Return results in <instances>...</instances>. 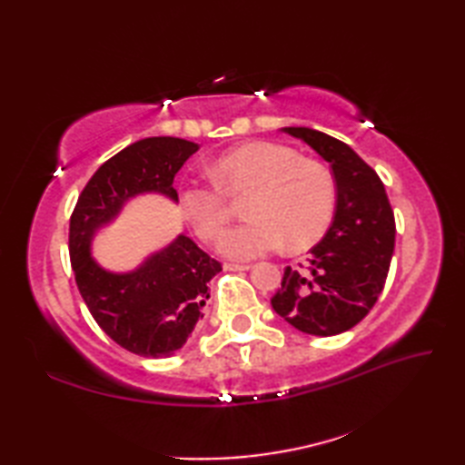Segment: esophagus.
I'll return each instance as SVG.
<instances>
[{"label": "esophagus", "instance_id": "obj_1", "mask_svg": "<svg viewBox=\"0 0 465 465\" xmlns=\"http://www.w3.org/2000/svg\"><path fill=\"white\" fill-rule=\"evenodd\" d=\"M252 265L248 263H223L225 272H248Z\"/></svg>", "mask_w": 465, "mask_h": 465}]
</instances>
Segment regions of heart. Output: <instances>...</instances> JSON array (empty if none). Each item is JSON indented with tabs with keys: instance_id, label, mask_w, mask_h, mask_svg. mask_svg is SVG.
Wrapping results in <instances>:
<instances>
[{
	"instance_id": "obj_1",
	"label": "heart",
	"mask_w": 465,
	"mask_h": 465,
	"mask_svg": "<svg viewBox=\"0 0 465 465\" xmlns=\"http://www.w3.org/2000/svg\"><path fill=\"white\" fill-rule=\"evenodd\" d=\"M215 185L190 183L180 192V210L197 238L220 243L233 207L248 195L252 220L225 235L227 258L252 260L285 248L308 250L328 230L335 210V180L323 163L300 157L292 147L252 142L223 153L210 167Z\"/></svg>"
}]
</instances>
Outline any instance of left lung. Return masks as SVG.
<instances>
[{"mask_svg":"<svg viewBox=\"0 0 465 465\" xmlns=\"http://www.w3.org/2000/svg\"><path fill=\"white\" fill-rule=\"evenodd\" d=\"M330 162L338 205L320 243L298 268H285L272 308L310 335H338L360 323L378 302L396 243L385 187L348 143L310 127H283Z\"/></svg>","mask_w":465,"mask_h":465,"instance_id":"1","label":"left lung"}]
</instances>
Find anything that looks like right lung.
Returning a JSON list of instances; mask_svg holds the SVG:
<instances>
[{
    "mask_svg": "<svg viewBox=\"0 0 465 465\" xmlns=\"http://www.w3.org/2000/svg\"><path fill=\"white\" fill-rule=\"evenodd\" d=\"M197 143L145 137L100 165L69 217V260L77 290L95 323L124 350L143 358L172 355L203 318L207 283L222 263L180 235L130 273L102 270L90 255L94 232L112 222L130 197L157 192L177 202L173 177Z\"/></svg>",
    "mask_w": 465,
    "mask_h": 465,
    "instance_id": "1",
    "label": "right lung"
}]
</instances>
